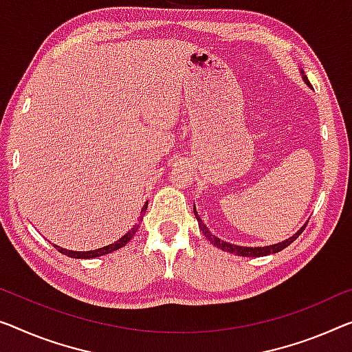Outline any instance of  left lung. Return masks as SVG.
I'll return each mask as SVG.
<instances>
[{"label":"left lung","mask_w":352,"mask_h":352,"mask_svg":"<svg viewBox=\"0 0 352 352\" xmlns=\"http://www.w3.org/2000/svg\"><path fill=\"white\" fill-rule=\"evenodd\" d=\"M303 80L307 82L308 87H311L310 82H308V78H307L305 76H303ZM194 217H196L197 223H199V228L202 229L204 235H206V237H207V239L210 240V242H212L214 246H217V248L223 250V251H229V253H234V254H237V256H245V258H258V256H267V254L278 253V251L285 250L286 246H289V245L294 242V240H296V239L298 237V235H300V234L303 232V229L307 228V223H305L300 229L297 230L296 234L292 235V237L286 239L285 242H280V243H275V245H269V246H254V248H251V246H237V245L228 243V242H224V240L218 239L217 235H212V232H210V230L207 229L206 224L202 223V219H201V217H199V214H197L196 208H194Z\"/></svg>","instance_id":"8db88e82"}]
</instances>
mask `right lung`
I'll list each match as a JSON object with an SVG mask.
<instances>
[{
	"label": "right lung",
	"instance_id": "1",
	"mask_svg": "<svg viewBox=\"0 0 352 352\" xmlns=\"http://www.w3.org/2000/svg\"><path fill=\"white\" fill-rule=\"evenodd\" d=\"M146 207H148V202H146L145 206L142 207V210H140V218H142L144 214H145ZM138 221H139V219H138ZM139 224H140V221H139ZM139 224H135V226H134L133 229L128 230V232H126V234L123 235V237L120 239V240H117V242H115V243H110V245H107V246H102V248H98V250H93V251H69V250L60 248L58 245H54V246H55L56 250L60 251L61 254L69 256V258H74V259H91V258H98V256L109 254V253H112V251H115V250H120V248H122V246H124L126 243H128L129 240L134 237V234L138 232Z\"/></svg>",
	"mask_w": 352,
	"mask_h": 352
}]
</instances>
